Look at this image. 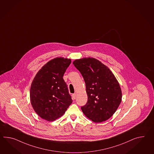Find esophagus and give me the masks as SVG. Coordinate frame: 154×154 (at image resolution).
<instances>
[{
  "instance_id": "esophagus-1",
  "label": "esophagus",
  "mask_w": 154,
  "mask_h": 154,
  "mask_svg": "<svg viewBox=\"0 0 154 154\" xmlns=\"http://www.w3.org/2000/svg\"><path fill=\"white\" fill-rule=\"evenodd\" d=\"M76 97H77V94H72V98L74 99V100H75V98H76Z\"/></svg>"
}]
</instances>
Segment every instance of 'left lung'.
<instances>
[{"instance_id": "obj_1", "label": "left lung", "mask_w": 154, "mask_h": 154, "mask_svg": "<svg viewBox=\"0 0 154 154\" xmlns=\"http://www.w3.org/2000/svg\"><path fill=\"white\" fill-rule=\"evenodd\" d=\"M86 83L88 100L81 109L94 122L108 120L118 109L122 100L120 85L112 72L94 58H83L73 62Z\"/></svg>"}]
</instances>
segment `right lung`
<instances>
[{
  "mask_svg": "<svg viewBox=\"0 0 154 154\" xmlns=\"http://www.w3.org/2000/svg\"><path fill=\"white\" fill-rule=\"evenodd\" d=\"M71 60L57 57L38 72L30 89V102L35 112L44 120L53 121L63 115L72 103L64 74Z\"/></svg>",
  "mask_w": 154,
  "mask_h": 154,
  "instance_id": "add662e5",
  "label": "right lung"
}]
</instances>
